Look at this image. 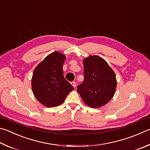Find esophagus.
Instances as JSON below:
<instances>
[{
	"instance_id": "1",
	"label": "esophagus",
	"mask_w": 150,
	"mask_h": 150,
	"mask_svg": "<svg viewBox=\"0 0 150 150\" xmlns=\"http://www.w3.org/2000/svg\"><path fill=\"white\" fill-rule=\"evenodd\" d=\"M71 85L74 87V88H75L76 86V82H75V81H73V82L71 83Z\"/></svg>"
}]
</instances>
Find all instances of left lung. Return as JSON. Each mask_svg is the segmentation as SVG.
Here are the masks:
<instances>
[{
    "instance_id": "8db88e82",
    "label": "left lung",
    "mask_w": 150,
    "mask_h": 150,
    "mask_svg": "<svg viewBox=\"0 0 150 150\" xmlns=\"http://www.w3.org/2000/svg\"><path fill=\"white\" fill-rule=\"evenodd\" d=\"M84 81L77 86L84 102L99 108L112 98L117 86L115 74L104 59L90 56L83 60Z\"/></svg>"
}]
</instances>
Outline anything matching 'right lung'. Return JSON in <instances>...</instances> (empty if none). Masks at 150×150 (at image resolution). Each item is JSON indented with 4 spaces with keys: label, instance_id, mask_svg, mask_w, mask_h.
<instances>
[{
    "label": "right lung",
    "instance_id": "1",
    "mask_svg": "<svg viewBox=\"0 0 150 150\" xmlns=\"http://www.w3.org/2000/svg\"><path fill=\"white\" fill-rule=\"evenodd\" d=\"M66 56L59 52L49 54L35 68L31 81L36 98L47 107L62 104L74 88L64 76L63 66Z\"/></svg>",
    "mask_w": 150,
    "mask_h": 150
}]
</instances>
